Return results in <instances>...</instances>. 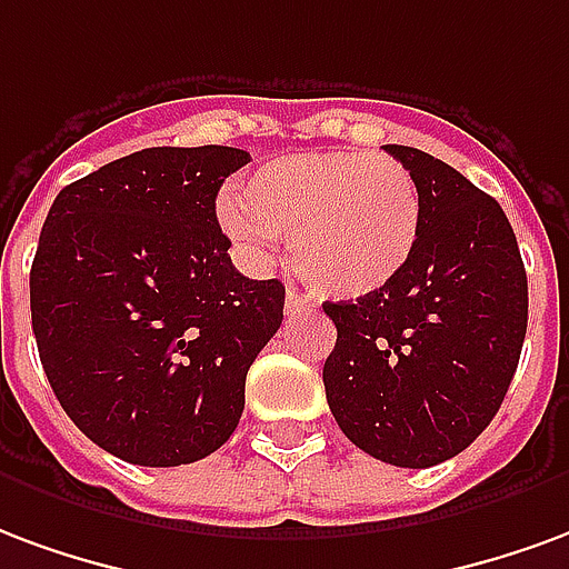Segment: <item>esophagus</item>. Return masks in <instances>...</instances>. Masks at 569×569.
Instances as JSON below:
<instances>
[{
	"label": "esophagus",
	"mask_w": 569,
	"mask_h": 569,
	"mask_svg": "<svg viewBox=\"0 0 569 569\" xmlns=\"http://www.w3.org/2000/svg\"><path fill=\"white\" fill-rule=\"evenodd\" d=\"M306 306H309V300H306L302 293H297V290H288V293H284V312L288 315L306 312Z\"/></svg>",
	"instance_id": "esophagus-1"
}]
</instances>
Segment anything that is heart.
Wrapping results in <instances>:
<instances>
[{"mask_svg": "<svg viewBox=\"0 0 569 569\" xmlns=\"http://www.w3.org/2000/svg\"><path fill=\"white\" fill-rule=\"evenodd\" d=\"M223 233L267 260L288 233L302 281L330 300H360L403 276L416 257L425 202L416 176L376 151L284 153L218 206Z\"/></svg>", "mask_w": 569, "mask_h": 569, "instance_id": "1", "label": "heart"}]
</instances>
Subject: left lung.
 <instances>
[{"label":"left lung","instance_id":"obj_1","mask_svg":"<svg viewBox=\"0 0 569 569\" xmlns=\"http://www.w3.org/2000/svg\"><path fill=\"white\" fill-rule=\"evenodd\" d=\"M385 151L416 176L421 242L385 290L325 302L336 325L325 391L358 449L425 470L467 449L503 403L528 333V276L495 197L418 148Z\"/></svg>","mask_w":569,"mask_h":569}]
</instances>
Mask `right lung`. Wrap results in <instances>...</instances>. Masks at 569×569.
<instances>
[{"label": "right lung", "instance_id": "right-lung-1", "mask_svg": "<svg viewBox=\"0 0 569 569\" xmlns=\"http://www.w3.org/2000/svg\"><path fill=\"white\" fill-rule=\"evenodd\" d=\"M248 151L144 148L53 199L29 272L41 367L74 427L139 467L218 451L244 376L284 318L279 279H244L214 197Z\"/></svg>", "mask_w": 569, "mask_h": 569}]
</instances>
